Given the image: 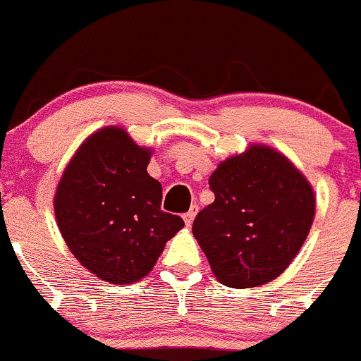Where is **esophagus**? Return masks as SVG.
<instances>
[{
    "label": "esophagus",
    "mask_w": 361,
    "mask_h": 361,
    "mask_svg": "<svg viewBox=\"0 0 361 361\" xmlns=\"http://www.w3.org/2000/svg\"><path fill=\"white\" fill-rule=\"evenodd\" d=\"M196 215H197V207H196V204H194V207H192L190 210H188L187 214L183 215V221H185V224H187V226H190L192 222H194V219H196Z\"/></svg>",
    "instance_id": "obj_1"
}]
</instances>
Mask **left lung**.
Here are the masks:
<instances>
[{
	"instance_id": "left-lung-1",
	"label": "left lung",
	"mask_w": 361,
	"mask_h": 361,
	"mask_svg": "<svg viewBox=\"0 0 361 361\" xmlns=\"http://www.w3.org/2000/svg\"><path fill=\"white\" fill-rule=\"evenodd\" d=\"M215 201L192 233L215 278L252 288L278 278L299 252L315 217V192L281 151L249 144L212 173Z\"/></svg>"
}]
</instances>
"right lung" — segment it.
Instances as JSON below:
<instances>
[{"label": "right lung", "mask_w": 361, "mask_h": 361, "mask_svg": "<svg viewBox=\"0 0 361 361\" xmlns=\"http://www.w3.org/2000/svg\"><path fill=\"white\" fill-rule=\"evenodd\" d=\"M149 147L124 128L89 135L56 185L53 208L74 258L96 278L131 285L153 271L183 219L160 210L161 185L147 174Z\"/></svg>", "instance_id": "1"}]
</instances>
